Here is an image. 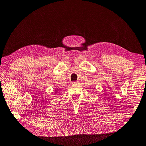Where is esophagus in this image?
Instances as JSON below:
<instances>
[{
  "label": "esophagus",
  "mask_w": 146,
  "mask_h": 146,
  "mask_svg": "<svg viewBox=\"0 0 146 146\" xmlns=\"http://www.w3.org/2000/svg\"><path fill=\"white\" fill-rule=\"evenodd\" d=\"M71 84H72V85H76L77 84V82H72Z\"/></svg>",
  "instance_id": "esophagus-1"
}]
</instances>
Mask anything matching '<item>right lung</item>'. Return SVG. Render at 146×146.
<instances>
[{
	"label": "right lung",
	"mask_w": 146,
	"mask_h": 146,
	"mask_svg": "<svg viewBox=\"0 0 146 146\" xmlns=\"http://www.w3.org/2000/svg\"><path fill=\"white\" fill-rule=\"evenodd\" d=\"M56 90H57V89H56ZM56 91H57V90H56ZM55 93H56V92H55Z\"/></svg>",
	"instance_id": "right-lung-1"
}]
</instances>
